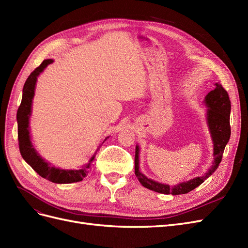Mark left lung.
I'll return each instance as SVG.
<instances>
[{"label": "left lung", "mask_w": 248, "mask_h": 248, "mask_svg": "<svg viewBox=\"0 0 248 248\" xmlns=\"http://www.w3.org/2000/svg\"><path fill=\"white\" fill-rule=\"evenodd\" d=\"M204 102L208 108L207 123L213 140L214 161L211 168L208 170L204 176L193 178L188 180V181L179 183L175 186L162 184L154 181L152 179L147 178L140 171V148L137 145L136 157H134V172H136V176L139 179L140 183L146 187V188L163 194H172V196L184 194L197 188L218 168L222 158L224 148H226L231 137V100L229 98L228 92L223 89V87L220 84H215V89L206 95Z\"/></svg>", "instance_id": "left-lung-1"}]
</instances>
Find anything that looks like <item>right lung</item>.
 I'll return each instance as SVG.
<instances>
[{"instance_id":"obj_1","label":"right lung","mask_w":248,"mask_h":248,"mask_svg":"<svg viewBox=\"0 0 248 248\" xmlns=\"http://www.w3.org/2000/svg\"><path fill=\"white\" fill-rule=\"evenodd\" d=\"M52 62L54 61H52L51 59L44 60V61L40 64V66L37 67V68L30 74L25 82L24 89H22L21 103L17 109V114H16L19 151L22 158L26 160L27 163L30 164V167H31L39 176L48 180V181L52 183H58V184L79 182L88 175L89 170L91 168V163L94 160L95 154L91 157V159L89 160L88 164H86V166H84L78 170L58 169L54 166H51L49 162H46L38 154V152L36 151V149L32 144L31 136H30L29 121H30V117H31L32 101L35 94V86H36L37 78H38L39 74L46 69V67L51 64ZM107 139H108V137ZM107 139L103 141H106Z\"/></svg>"}]
</instances>
